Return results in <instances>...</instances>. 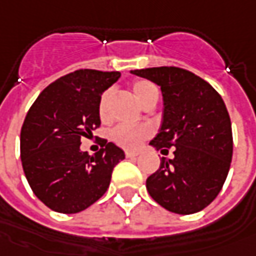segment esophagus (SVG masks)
<instances>
[{
    "instance_id": "esophagus-1",
    "label": "esophagus",
    "mask_w": 256,
    "mask_h": 256,
    "mask_svg": "<svg viewBox=\"0 0 256 256\" xmlns=\"http://www.w3.org/2000/svg\"><path fill=\"white\" fill-rule=\"evenodd\" d=\"M138 154H139L138 152H130V150H126V152H125V156H126V158H136V156H138Z\"/></svg>"
}]
</instances>
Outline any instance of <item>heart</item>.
<instances>
[{
  "mask_svg": "<svg viewBox=\"0 0 256 256\" xmlns=\"http://www.w3.org/2000/svg\"><path fill=\"white\" fill-rule=\"evenodd\" d=\"M132 92H134L136 100L140 103V106H146L149 103H153V102H158V88L153 82L146 80V79L135 80L132 84ZM110 98V90H106L100 98V102H98V117H100L102 121L108 120V116H110V112H108ZM150 126L146 124H120L111 131L110 138L118 146L128 149V150H135L150 135Z\"/></svg>",
  "mask_w": 256,
  "mask_h": 256,
  "instance_id": "heart-1",
  "label": "heart"
}]
</instances>
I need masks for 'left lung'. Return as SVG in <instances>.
<instances>
[{
  "label": "left lung",
  "mask_w": 256,
  "mask_h": 256,
  "mask_svg": "<svg viewBox=\"0 0 256 256\" xmlns=\"http://www.w3.org/2000/svg\"><path fill=\"white\" fill-rule=\"evenodd\" d=\"M131 74L160 86L163 120L150 144L176 148L146 180V190L172 213H196L219 195L232 158V121L224 102L202 78L177 66L135 70ZM162 150V152H163Z\"/></svg>",
  "instance_id": "1"
}]
</instances>
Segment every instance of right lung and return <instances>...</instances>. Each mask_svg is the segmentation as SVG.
<instances>
[{"label": "right lung", "instance_id": "1", "mask_svg": "<svg viewBox=\"0 0 256 256\" xmlns=\"http://www.w3.org/2000/svg\"><path fill=\"white\" fill-rule=\"evenodd\" d=\"M121 74L79 70L44 89L28 111L20 130V158L37 198L58 213H78L107 191L112 168L124 150L104 140L90 156L80 139L100 126L98 102Z\"/></svg>", "mask_w": 256, "mask_h": 256}]
</instances>
